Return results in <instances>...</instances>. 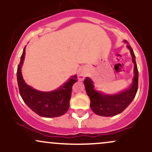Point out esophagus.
<instances>
[{
    "mask_svg": "<svg viewBox=\"0 0 152 152\" xmlns=\"http://www.w3.org/2000/svg\"><path fill=\"white\" fill-rule=\"evenodd\" d=\"M85 77H86V74H85L84 73L81 72L80 73V74H78V79L79 80V81H83Z\"/></svg>",
    "mask_w": 152,
    "mask_h": 152,
    "instance_id": "esophagus-1",
    "label": "esophagus"
}]
</instances>
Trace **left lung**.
Returning a JSON list of instances; mask_svg holds the SVG:
<instances>
[{
	"instance_id": "1",
	"label": "left lung",
	"mask_w": 152,
	"mask_h": 152,
	"mask_svg": "<svg viewBox=\"0 0 152 152\" xmlns=\"http://www.w3.org/2000/svg\"><path fill=\"white\" fill-rule=\"evenodd\" d=\"M125 42L128 43L126 41ZM130 50L134 63V76L132 86L127 89L114 94L105 95L100 91L94 90L93 81L86 77L84 80L85 88L87 95L90 99V107L95 114L103 116H111L121 113L132 103L138 90V69L135 61V55L130 45H127Z\"/></svg>"
}]
</instances>
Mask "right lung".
Wrapping results in <instances>:
<instances>
[{"mask_svg": "<svg viewBox=\"0 0 152 152\" xmlns=\"http://www.w3.org/2000/svg\"><path fill=\"white\" fill-rule=\"evenodd\" d=\"M26 48L17 69V81L20 96L26 105L43 117H57L64 115L69 108L73 85L77 81V76H72L57 89L43 92L34 89L25 83L21 74V66L25 58Z\"/></svg>", "mask_w": 152, "mask_h": 152, "instance_id": "1", "label": "right lung"}]
</instances>
